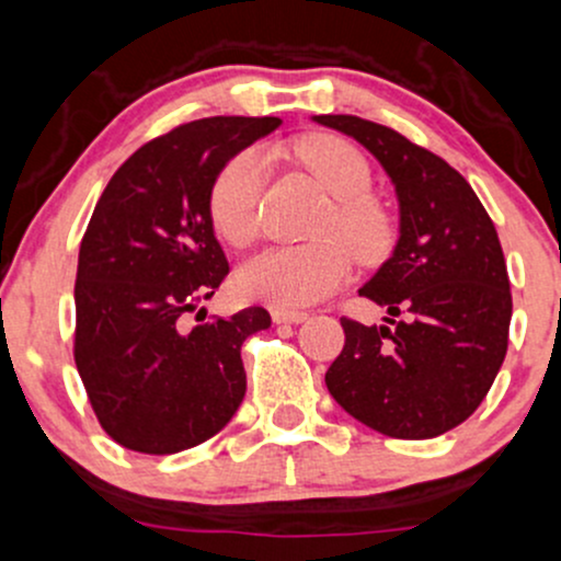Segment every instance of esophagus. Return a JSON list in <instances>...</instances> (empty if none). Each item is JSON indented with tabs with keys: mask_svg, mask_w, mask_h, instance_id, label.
Instances as JSON below:
<instances>
[{
	"mask_svg": "<svg viewBox=\"0 0 561 561\" xmlns=\"http://www.w3.org/2000/svg\"><path fill=\"white\" fill-rule=\"evenodd\" d=\"M271 320H274L276 325H300V322H306V314H304V311L274 309V311H271Z\"/></svg>",
	"mask_w": 561,
	"mask_h": 561,
	"instance_id": "34e87169",
	"label": "esophagus"
}]
</instances>
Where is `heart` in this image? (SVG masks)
I'll list each match as a JSON object with an SVG mask.
<instances>
[{
  "instance_id": "heart-1",
  "label": "heart",
  "mask_w": 561,
  "mask_h": 561,
  "mask_svg": "<svg viewBox=\"0 0 561 561\" xmlns=\"http://www.w3.org/2000/svg\"><path fill=\"white\" fill-rule=\"evenodd\" d=\"M293 156L335 198V206L320 228L325 241L271 247L241 265L239 290L276 309H300L339 290L352 274L347 245L363 261H374L389 244L387 211L370 198L374 174L355 145L330 134H314L298 139ZM263 182L265 158L255 150L236 152L217 172L206 206L217 236L228 244L247 247L255 239Z\"/></svg>"
}]
</instances>
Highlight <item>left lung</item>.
<instances>
[{"instance_id": "1", "label": "left lung", "mask_w": 561, "mask_h": 561, "mask_svg": "<svg viewBox=\"0 0 561 561\" xmlns=\"http://www.w3.org/2000/svg\"><path fill=\"white\" fill-rule=\"evenodd\" d=\"M314 123L357 139L381 163L400 209L392 255L359 287L387 309L385 325L341 317L346 341L325 385L376 433L444 435L479 409L508 352L514 300L492 217L457 169L403 134L355 115Z\"/></svg>"}]
</instances>
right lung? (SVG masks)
I'll return each mask as SVG.
<instances>
[{"mask_svg":"<svg viewBox=\"0 0 561 561\" xmlns=\"http://www.w3.org/2000/svg\"><path fill=\"white\" fill-rule=\"evenodd\" d=\"M279 123L220 115L176 126L141 145L93 209L75 285V363L99 424L126 449H191L244 400L241 344L271 325L268 311L252 306L193 330L182 317L228 276L206 206L211 182Z\"/></svg>","mask_w":561,"mask_h":561,"instance_id":"obj_1","label":"right lung"}]
</instances>
